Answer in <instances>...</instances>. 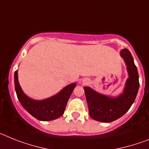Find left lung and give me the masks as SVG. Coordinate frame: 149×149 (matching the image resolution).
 Masks as SVG:
<instances>
[{"label":"left lung","mask_w":149,"mask_h":149,"mask_svg":"<svg viewBox=\"0 0 149 149\" xmlns=\"http://www.w3.org/2000/svg\"><path fill=\"white\" fill-rule=\"evenodd\" d=\"M127 66L128 78L123 93L116 97L101 94L89 86L84 87L91 118L101 122H111L125 114L136 98L139 87V74L131 52L125 48L120 51Z\"/></svg>","instance_id":"8db88e82"}]
</instances>
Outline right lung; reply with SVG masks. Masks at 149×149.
I'll use <instances>...</instances> for the list:
<instances>
[{"instance_id": "add662e5", "label": "right lung", "mask_w": 149, "mask_h": 149, "mask_svg": "<svg viewBox=\"0 0 149 149\" xmlns=\"http://www.w3.org/2000/svg\"><path fill=\"white\" fill-rule=\"evenodd\" d=\"M14 82L17 97L21 104L30 115L40 121H51L63 115L67 102L70 98L76 83L68 84L58 93L43 100H34L25 95L18 79V71L14 74Z\"/></svg>"}]
</instances>
